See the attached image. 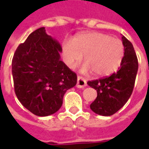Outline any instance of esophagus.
Wrapping results in <instances>:
<instances>
[{"instance_id":"1","label":"esophagus","mask_w":149,"mask_h":149,"mask_svg":"<svg viewBox=\"0 0 149 149\" xmlns=\"http://www.w3.org/2000/svg\"><path fill=\"white\" fill-rule=\"evenodd\" d=\"M86 85H87L86 81L82 77L78 76L77 82V87L79 88H84Z\"/></svg>"}]
</instances>
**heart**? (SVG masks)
<instances>
[{
    "label": "heart",
    "mask_w": 149,
    "mask_h": 149,
    "mask_svg": "<svg viewBox=\"0 0 149 149\" xmlns=\"http://www.w3.org/2000/svg\"><path fill=\"white\" fill-rule=\"evenodd\" d=\"M125 46L120 40L100 33L81 34L63 46V56L69 68H75L84 56L82 72L91 70L96 76L114 72L121 65Z\"/></svg>",
    "instance_id": "heart-1"
}]
</instances>
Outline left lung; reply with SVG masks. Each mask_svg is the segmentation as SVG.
I'll list each match as a JSON object with an SVG mask.
<instances>
[{"mask_svg": "<svg viewBox=\"0 0 149 149\" xmlns=\"http://www.w3.org/2000/svg\"><path fill=\"white\" fill-rule=\"evenodd\" d=\"M125 54L118 71L109 77L88 81V84L97 92L96 100L90 104L93 112L100 116L113 115L131 97L138 70V60L133 45L122 36Z\"/></svg>", "mask_w": 149, "mask_h": 149, "instance_id": "left-lung-1", "label": "left lung"}]
</instances>
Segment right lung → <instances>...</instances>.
I'll use <instances>...</instances> for the list:
<instances>
[{"mask_svg":"<svg viewBox=\"0 0 149 149\" xmlns=\"http://www.w3.org/2000/svg\"><path fill=\"white\" fill-rule=\"evenodd\" d=\"M62 48L56 40L37 29L18 46L12 61L15 93L22 105L38 116L57 112L66 91L77 77L61 60Z\"/></svg>","mask_w":149,"mask_h":149,"instance_id":"add662e5","label":"right lung"}]
</instances>
